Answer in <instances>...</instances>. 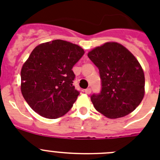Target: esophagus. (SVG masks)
<instances>
[{"instance_id":"34e87169","label":"esophagus","mask_w":160,"mask_h":160,"mask_svg":"<svg viewBox=\"0 0 160 160\" xmlns=\"http://www.w3.org/2000/svg\"><path fill=\"white\" fill-rule=\"evenodd\" d=\"M84 92H85V93H87V94H90V93H91V88H86V89L84 90Z\"/></svg>"}]
</instances>
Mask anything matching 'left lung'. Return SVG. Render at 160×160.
<instances>
[{
    "instance_id": "1",
    "label": "left lung",
    "mask_w": 160,
    "mask_h": 160,
    "mask_svg": "<svg viewBox=\"0 0 160 160\" xmlns=\"http://www.w3.org/2000/svg\"><path fill=\"white\" fill-rule=\"evenodd\" d=\"M99 70L102 88L91 101L110 119L123 117L136 109L145 93V76L136 58L125 47L108 42L88 53Z\"/></svg>"
}]
</instances>
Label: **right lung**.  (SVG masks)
I'll return each instance as SVG.
<instances>
[{"label":"right lung","instance_id":"add662e5","mask_svg":"<svg viewBox=\"0 0 160 160\" xmlns=\"http://www.w3.org/2000/svg\"><path fill=\"white\" fill-rule=\"evenodd\" d=\"M81 47L62 40L41 44L21 70V91L35 112L48 119L65 115L80 92L72 68L84 55Z\"/></svg>","mask_w":160,"mask_h":160}]
</instances>
